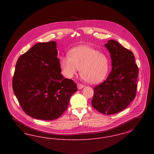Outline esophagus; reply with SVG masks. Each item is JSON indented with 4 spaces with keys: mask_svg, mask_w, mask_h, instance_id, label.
I'll list each match as a JSON object with an SVG mask.
<instances>
[{
    "mask_svg": "<svg viewBox=\"0 0 154 154\" xmlns=\"http://www.w3.org/2000/svg\"><path fill=\"white\" fill-rule=\"evenodd\" d=\"M84 87V85L81 84V83H78L77 84V88L79 89H80L81 88H83Z\"/></svg>",
    "mask_w": 154,
    "mask_h": 154,
    "instance_id": "esophagus-1",
    "label": "esophagus"
}]
</instances>
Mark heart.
<instances>
[{
  "instance_id": "obj_1",
  "label": "heart",
  "mask_w": 154,
  "mask_h": 154,
  "mask_svg": "<svg viewBox=\"0 0 154 154\" xmlns=\"http://www.w3.org/2000/svg\"><path fill=\"white\" fill-rule=\"evenodd\" d=\"M60 66L63 75L72 79L80 69L84 80L97 84L104 79L109 72L110 60L106 55L94 48L80 46L72 49L69 57L60 58Z\"/></svg>"
}]
</instances>
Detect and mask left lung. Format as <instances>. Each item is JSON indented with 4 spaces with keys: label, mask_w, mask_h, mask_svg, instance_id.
I'll list each match as a JSON object with an SVG mask.
<instances>
[{
    "label": "left lung",
    "mask_w": 154,
    "mask_h": 154,
    "mask_svg": "<svg viewBox=\"0 0 154 154\" xmlns=\"http://www.w3.org/2000/svg\"><path fill=\"white\" fill-rule=\"evenodd\" d=\"M104 45L110 52L112 70L94 88L91 103L99 112L111 115L124 110L135 98L139 69L133 52L117 41L110 40Z\"/></svg>",
    "instance_id": "8db88e82"
}]
</instances>
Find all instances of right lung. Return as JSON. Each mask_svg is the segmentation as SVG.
I'll return each instance as SVG.
<instances>
[{
	"label": "right lung",
	"instance_id": "1",
	"mask_svg": "<svg viewBox=\"0 0 154 154\" xmlns=\"http://www.w3.org/2000/svg\"><path fill=\"white\" fill-rule=\"evenodd\" d=\"M57 43H38L17 62L13 89L22 110L30 117L42 120L58 118L77 91L72 80L61 74Z\"/></svg>",
	"mask_w": 154,
	"mask_h": 154
}]
</instances>
